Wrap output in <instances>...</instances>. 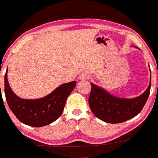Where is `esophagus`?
<instances>
[{
    "instance_id": "obj_1",
    "label": "esophagus",
    "mask_w": 158,
    "mask_h": 158,
    "mask_svg": "<svg viewBox=\"0 0 158 158\" xmlns=\"http://www.w3.org/2000/svg\"><path fill=\"white\" fill-rule=\"evenodd\" d=\"M89 77H90V76H89V74L87 73H82L80 75V79L81 80H87L89 79Z\"/></svg>"
}]
</instances>
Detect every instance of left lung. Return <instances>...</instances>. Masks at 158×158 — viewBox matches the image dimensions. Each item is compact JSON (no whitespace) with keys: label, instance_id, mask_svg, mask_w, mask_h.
<instances>
[{"label":"left lung","instance_id":"obj_1","mask_svg":"<svg viewBox=\"0 0 158 158\" xmlns=\"http://www.w3.org/2000/svg\"><path fill=\"white\" fill-rule=\"evenodd\" d=\"M90 85L88 102L91 111L100 120L115 124L127 121L141 111L150 94L152 78L147 90L133 99L115 97L92 83Z\"/></svg>","mask_w":158,"mask_h":158}]
</instances>
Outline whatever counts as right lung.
Returning a JSON list of instances; mask_svg holds the SVG:
<instances>
[{
    "label": "right lung",
    "instance_id": "right-lung-1",
    "mask_svg": "<svg viewBox=\"0 0 158 158\" xmlns=\"http://www.w3.org/2000/svg\"><path fill=\"white\" fill-rule=\"evenodd\" d=\"M6 71L4 76V92L8 106L21 123L33 127L47 126L58 119L62 114L68 97L76 86V81H71L61 85L43 98L23 100L11 90Z\"/></svg>",
    "mask_w": 158,
    "mask_h": 158
}]
</instances>
